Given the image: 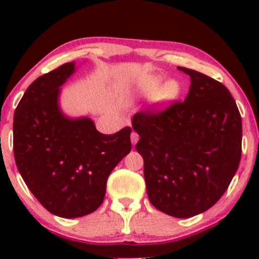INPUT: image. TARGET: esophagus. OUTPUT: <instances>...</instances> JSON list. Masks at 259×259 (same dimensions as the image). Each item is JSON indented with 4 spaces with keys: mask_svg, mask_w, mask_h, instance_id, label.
Instances as JSON below:
<instances>
[{
    "mask_svg": "<svg viewBox=\"0 0 259 259\" xmlns=\"http://www.w3.org/2000/svg\"><path fill=\"white\" fill-rule=\"evenodd\" d=\"M130 138H132V142H133V145H135V144H138V141H139L140 136H139V134L136 133V132H133V133H132V136H130Z\"/></svg>",
    "mask_w": 259,
    "mask_h": 259,
    "instance_id": "esophagus-1",
    "label": "esophagus"
}]
</instances>
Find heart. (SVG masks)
<instances>
[{"mask_svg": "<svg viewBox=\"0 0 259 259\" xmlns=\"http://www.w3.org/2000/svg\"><path fill=\"white\" fill-rule=\"evenodd\" d=\"M160 84H162V79L158 78V76H146V78L140 80L138 89L144 95H154L158 91L157 100L162 101V102H168V101L177 99L179 96L180 86L177 81L169 80L159 89Z\"/></svg>", "mask_w": 259, "mask_h": 259, "instance_id": "obj_1", "label": "heart"}]
</instances>
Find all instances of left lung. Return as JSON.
<instances>
[{"instance_id": "obj_1", "label": "left lung", "mask_w": 259, "mask_h": 259, "mask_svg": "<svg viewBox=\"0 0 259 259\" xmlns=\"http://www.w3.org/2000/svg\"><path fill=\"white\" fill-rule=\"evenodd\" d=\"M185 101L133 117L140 135L148 200L160 212L190 218L224 195L241 159L242 121L230 91L196 70Z\"/></svg>"}]
</instances>
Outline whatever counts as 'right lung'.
<instances>
[{"label": "right lung", "instance_id": "1", "mask_svg": "<svg viewBox=\"0 0 259 259\" xmlns=\"http://www.w3.org/2000/svg\"><path fill=\"white\" fill-rule=\"evenodd\" d=\"M74 62L38 76L14 112V159L28 189L52 214L78 218L102 204L107 179L132 151L126 126L97 132L90 118L68 119L58 107L59 86Z\"/></svg>", "mask_w": 259, "mask_h": 259}]
</instances>
